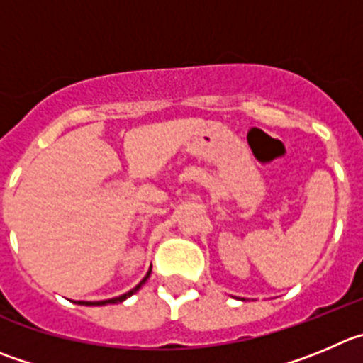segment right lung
Wrapping results in <instances>:
<instances>
[{"mask_svg":"<svg viewBox=\"0 0 363 363\" xmlns=\"http://www.w3.org/2000/svg\"><path fill=\"white\" fill-rule=\"evenodd\" d=\"M150 272H152V269L148 270L147 276H145L143 279L140 281V283L135 284L134 289L128 290V292H127V294H123V296H118V297H113V299H105V301H79V303H77V304H86V306H104V304H116V303H123L125 299H128V297H130V296H134V294L141 289V284H143L145 281L148 279V276H150Z\"/></svg>","mask_w":363,"mask_h":363,"instance_id":"obj_1","label":"right lung"}]
</instances>
